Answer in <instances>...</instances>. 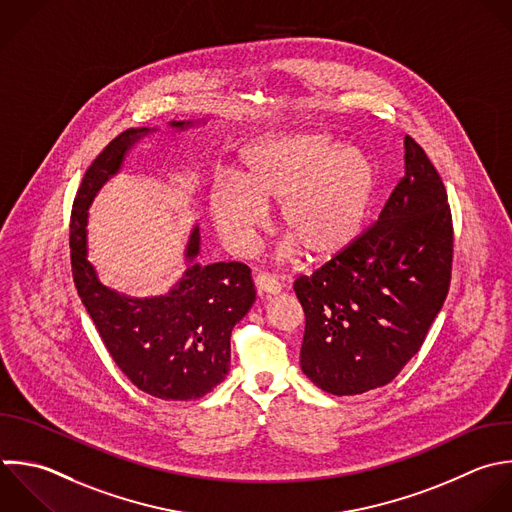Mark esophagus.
<instances>
[{
    "mask_svg": "<svg viewBox=\"0 0 512 512\" xmlns=\"http://www.w3.org/2000/svg\"><path fill=\"white\" fill-rule=\"evenodd\" d=\"M254 284L260 294H268V296H276L282 290L280 282L268 274H254Z\"/></svg>",
    "mask_w": 512,
    "mask_h": 512,
    "instance_id": "1",
    "label": "esophagus"
}]
</instances>
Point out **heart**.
Masks as SVG:
<instances>
[{
	"mask_svg": "<svg viewBox=\"0 0 512 512\" xmlns=\"http://www.w3.org/2000/svg\"><path fill=\"white\" fill-rule=\"evenodd\" d=\"M380 172L362 148H340L322 132H296L260 140L242 150L234 182L208 194V212L222 242L246 254L266 226V208L278 204V222L312 262L346 252L362 232L376 202Z\"/></svg>",
	"mask_w": 512,
	"mask_h": 512,
	"instance_id": "1",
	"label": "heart"
}]
</instances>
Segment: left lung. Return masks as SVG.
I'll list each match as a JSON object with an SVG mask.
<instances>
[{"label":"left lung","mask_w":512,"mask_h":512,"mask_svg":"<svg viewBox=\"0 0 512 512\" xmlns=\"http://www.w3.org/2000/svg\"><path fill=\"white\" fill-rule=\"evenodd\" d=\"M452 220L444 184L404 138V178L378 222L346 252L294 282L306 328L302 372L352 396L388 384L420 350L450 286Z\"/></svg>","instance_id":"8db88e82"}]
</instances>
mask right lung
Listing matches in <instances>:
<instances>
[{
	"mask_svg": "<svg viewBox=\"0 0 512 512\" xmlns=\"http://www.w3.org/2000/svg\"><path fill=\"white\" fill-rule=\"evenodd\" d=\"M202 120L170 122L186 132ZM158 128H132L112 140L88 168L74 200L70 248L78 294L120 370L146 394L196 400L230 370V334L256 300L250 268L240 262L202 266L200 228H192L184 276L160 296H128L106 286L88 260V210L104 184L120 174L132 148Z\"/></svg>",
	"mask_w": 512,
	"mask_h": 512,
	"instance_id": "1",
	"label": "right lung"
}]
</instances>
